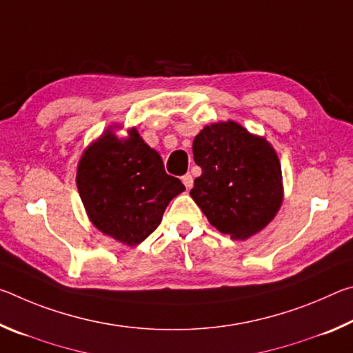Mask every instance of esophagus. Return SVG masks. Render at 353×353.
<instances>
[{
	"mask_svg": "<svg viewBox=\"0 0 353 353\" xmlns=\"http://www.w3.org/2000/svg\"><path fill=\"white\" fill-rule=\"evenodd\" d=\"M182 182H183V185H185V188L190 190L191 187H193V176H191V174H185V176L182 177Z\"/></svg>",
	"mask_w": 353,
	"mask_h": 353,
	"instance_id": "obj_1",
	"label": "esophagus"
}]
</instances>
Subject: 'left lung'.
<instances>
[{"label":"left lung","instance_id":"1","mask_svg":"<svg viewBox=\"0 0 353 353\" xmlns=\"http://www.w3.org/2000/svg\"><path fill=\"white\" fill-rule=\"evenodd\" d=\"M202 174L190 194L213 227L248 240L271 223L283 201L282 166L265 137L236 121L208 124L193 140Z\"/></svg>","mask_w":353,"mask_h":353}]
</instances>
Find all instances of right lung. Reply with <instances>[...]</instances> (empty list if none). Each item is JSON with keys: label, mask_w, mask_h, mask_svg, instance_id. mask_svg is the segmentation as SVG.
I'll return each mask as SVG.
<instances>
[{"label": "right lung", "mask_w": 353, "mask_h": 353, "mask_svg": "<svg viewBox=\"0 0 353 353\" xmlns=\"http://www.w3.org/2000/svg\"><path fill=\"white\" fill-rule=\"evenodd\" d=\"M109 126L81 155L76 185L88 219L104 235L135 246L157 229L170 201L185 190L137 128Z\"/></svg>", "instance_id": "obj_1"}]
</instances>
